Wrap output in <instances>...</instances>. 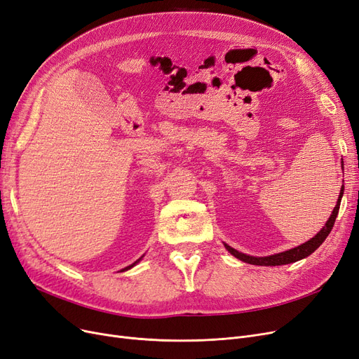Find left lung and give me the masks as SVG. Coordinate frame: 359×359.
Listing matches in <instances>:
<instances>
[{
    "mask_svg": "<svg viewBox=\"0 0 359 359\" xmlns=\"http://www.w3.org/2000/svg\"><path fill=\"white\" fill-rule=\"evenodd\" d=\"M343 191H345V187L341 185V190H340V194H339V198H337V205L336 208L333 209L332 215H330L328 221L325 222V225L321 228V231L313 236L311 240H308L306 243H304V245H300L294 249H290V250H285V252H281V253H276V255H271V256H261V257H256V256H250V255H245L241 253L236 249H233L231 246H228L224 243L225 249L231 253L233 256H236L237 259L246 262V264H252V265H261V266H277V265H287V264H292V262H296V261H300L304 259V257L309 256L311 253H313L315 250H317L321 245L323 241L327 238V236L330 234V231H332V228L334 225V221H336V217L339 213V208H340V200H341V196H343Z\"/></svg>",
    "mask_w": 359,
    "mask_h": 359,
    "instance_id": "obj_1",
    "label": "left lung"
}]
</instances>
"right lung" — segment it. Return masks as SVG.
<instances>
[{"label":"right lung","mask_w":359,"mask_h":359,"mask_svg":"<svg viewBox=\"0 0 359 359\" xmlns=\"http://www.w3.org/2000/svg\"><path fill=\"white\" fill-rule=\"evenodd\" d=\"M141 257H142V256H141ZM141 257H140V259H138V261H135V262H134V264H133V265H130V266H126V268H123V269H122V271H126V269H130V268H133V266H134V265H135V264H138V262H140V261H141Z\"/></svg>","instance_id":"obj_1"}]
</instances>
